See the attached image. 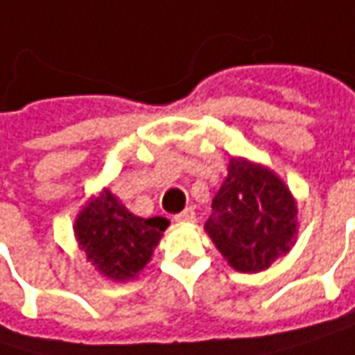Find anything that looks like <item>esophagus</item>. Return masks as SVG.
Returning a JSON list of instances; mask_svg holds the SVG:
<instances>
[{
  "instance_id": "obj_1",
  "label": "esophagus",
  "mask_w": 355,
  "mask_h": 355,
  "mask_svg": "<svg viewBox=\"0 0 355 355\" xmlns=\"http://www.w3.org/2000/svg\"><path fill=\"white\" fill-rule=\"evenodd\" d=\"M175 220H177V223H193V220H195V211H193L191 207H187L182 213L175 215Z\"/></svg>"
}]
</instances>
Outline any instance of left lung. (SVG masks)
I'll return each mask as SVG.
<instances>
[{"instance_id":"1","label":"left lung","mask_w":355,"mask_h":355,"mask_svg":"<svg viewBox=\"0 0 355 355\" xmlns=\"http://www.w3.org/2000/svg\"><path fill=\"white\" fill-rule=\"evenodd\" d=\"M227 171L205 231L235 271L259 273L295 245L297 200L261 162L231 157Z\"/></svg>"}]
</instances>
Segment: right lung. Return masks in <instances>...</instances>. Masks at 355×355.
Instances as JSON below:
<instances>
[{
  "instance_id": "add662e5",
  "label": "right lung",
  "mask_w": 355,
  "mask_h": 355,
  "mask_svg": "<svg viewBox=\"0 0 355 355\" xmlns=\"http://www.w3.org/2000/svg\"><path fill=\"white\" fill-rule=\"evenodd\" d=\"M168 225L164 217H136L104 187L80 209L73 235L78 249L102 277L124 283L136 279L146 267Z\"/></svg>"
}]
</instances>
